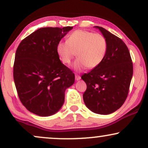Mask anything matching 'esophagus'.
<instances>
[{
	"label": "esophagus",
	"mask_w": 148,
	"mask_h": 148,
	"mask_svg": "<svg viewBox=\"0 0 148 148\" xmlns=\"http://www.w3.org/2000/svg\"><path fill=\"white\" fill-rule=\"evenodd\" d=\"M75 79L77 81L80 80L81 79V77L79 75H75Z\"/></svg>",
	"instance_id": "esophagus-1"
}]
</instances>
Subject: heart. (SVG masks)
Wrapping results in <instances>:
<instances>
[{"label":"heart","instance_id":"1","mask_svg":"<svg viewBox=\"0 0 148 148\" xmlns=\"http://www.w3.org/2000/svg\"><path fill=\"white\" fill-rule=\"evenodd\" d=\"M108 43L102 34L86 30H76L69 36L67 41H60L56 45V51L60 60L70 64L74 56L77 58L74 69L81 71L88 66L94 69L103 61L106 56Z\"/></svg>","mask_w":148,"mask_h":148}]
</instances>
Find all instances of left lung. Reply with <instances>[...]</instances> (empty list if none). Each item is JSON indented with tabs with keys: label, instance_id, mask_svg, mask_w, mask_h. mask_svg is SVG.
Instances as JSON below:
<instances>
[{
	"label": "left lung",
	"instance_id": "obj_1",
	"mask_svg": "<svg viewBox=\"0 0 148 148\" xmlns=\"http://www.w3.org/2000/svg\"><path fill=\"white\" fill-rule=\"evenodd\" d=\"M108 49L103 61L82 79L87 85L83 95L86 106L93 112L109 114L120 108L126 100L133 76V62L126 44L99 26Z\"/></svg>",
	"mask_w": 148,
	"mask_h": 148
}]
</instances>
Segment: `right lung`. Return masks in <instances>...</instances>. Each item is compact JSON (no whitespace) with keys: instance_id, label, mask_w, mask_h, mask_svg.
<instances>
[{"instance_id":"obj_1","label":"right lung","mask_w":148,"mask_h":148,"mask_svg":"<svg viewBox=\"0 0 148 148\" xmlns=\"http://www.w3.org/2000/svg\"><path fill=\"white\" fill-rule=\"evenodd\" d=\"M73 29L42 27L23 39L16 50L13 78L19 98L29 112L48 116L60 110L75 75L59 59L56 45Z\"/></svg>"}]
</instances>
